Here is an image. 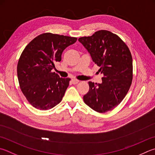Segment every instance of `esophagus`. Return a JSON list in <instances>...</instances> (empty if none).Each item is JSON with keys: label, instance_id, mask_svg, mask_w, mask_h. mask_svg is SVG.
<instances>
[{"label": "esophagus", "instance_id": "1", "mask_svg": "<svg viewBox=\"0 0 155 155\" xmlns=\"http://www.w3.org/2000/svg\"><path fill=\"white\" fill-rule=\"evenodd\" d=\"M78 82H79V81H78V79H76V78H72V83H73V84H77Z\"/></svg>", "mask_w": 155, "mask_h": 155}]
</instances>
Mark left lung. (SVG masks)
<instances>
[{
    "mask_svg": "<svg viewBox=\"0 0 155 155\" xmlns=\"http://www.w3.org/2000/svg\"><path fill=\"white\" fill-rule=\"evenodd\" d=\"M103 74L102 83L89 82V90L83 96L86 104L104 113L113 110L124 99L133 78V61L127 45L117 35L99 30L91 36L78 38Z\"/></svg>",
    "mask_w": 155,
    "mask_h": 155,
    "instance_id": "1",
    "label": "left lung"
}]
</instances>
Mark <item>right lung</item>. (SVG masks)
<instances>
[{"mask_svg": "<svg viewBox=\"0 0 155 155\" xmlns=\"http://www.w3.org/2000/svg\"><path fill=\"white\" fill-rule=\"evenodd\" d=\"M77 38L43 33L25 47L19 59L17 72L22 93L33 107L42 110L60 103L70 78H60L51 70L61 60L63 51Z\"/></svg>", "mask_w": 155, "mask_h": 155, "instance_id": "1", "label": "right lung"}]
</instances>
